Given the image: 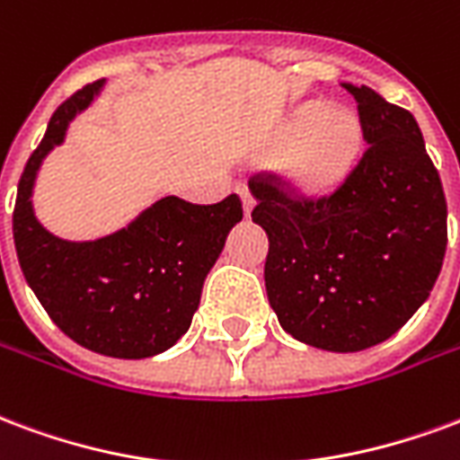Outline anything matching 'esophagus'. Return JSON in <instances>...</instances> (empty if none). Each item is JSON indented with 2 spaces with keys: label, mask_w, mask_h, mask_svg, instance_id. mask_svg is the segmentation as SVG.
Masks as SVG:
<instances>
[{
  "label": "esophagus",
  "mask_w": 460,
  "mask_h": 460,
  "mask_svg": "<svg viewBox=\"0 0 460 460\" xmlns=\"http://www.w3.org/2000/svg\"><path fill=\"white\" fill-rule=\"evenodd\" d=\"M236 192L241 195V202H243V212H246V217H248V214H251V209H253V195H251V190H248L246 185L236 187Z\"/></svg>",
  "instance_id": "obj_1"
}]
</instances>
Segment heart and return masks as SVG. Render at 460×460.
I'll return each instance as SVG.
<instances>
[{
    "instance_id": "obj_1",
    "label": "heart",
    "mask_w": 460,
    "mask_h": 460,
    "mask_svg": "<svg viewBox=\"0 0 460 460\" xmlns=\"http://www.w3.org/2000/svg\"><path fill=\"white\" fill-rule=\"evenodd\" d=\"M285 144L292 146V182L307 192L334 190L356 165L363 148V126L346 109L309 102L285 126Z\"/></svg>"
}]
</instances>
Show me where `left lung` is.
Instances as JSON below:
<instances>
[{
  "label": "left lung",
  "mask_w": 460,
  "mask_h": 460,
  "mask_svg": "<svg viewBox=\"0 0 460 460\" xmlns=\"http://www.w3.org/2000/svg\"><path fill=\"white\" fill-rule=\"evenodd\" d=\"M366 153L332 195L297 197L256 175L253 221L270 241L265 290L280 326L322 351L353 353L400 332L429 297L447 253V197L410 111L366 84Z\"/></svg>",
  "instance_id": "left-lung-1"
}]
</instances>
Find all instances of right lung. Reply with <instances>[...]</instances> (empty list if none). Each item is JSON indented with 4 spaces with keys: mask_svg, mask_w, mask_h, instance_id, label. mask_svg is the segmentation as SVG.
I'll return each mask as SVG.
<instances>
[{
    "mask_svg": "<svg viewBox=\"0 0 460 460\" xmlns=\"http://www.w3.org/2000/svg\"><path fill=\"white\" fill-rule=\"evenodd\" d=\"M102 87L104 80L84 84L53 111L19 180L13 243L23 278L63 334L102 356L148 358L190 329L204 278L243 207L239 195L217 204L170 195L102 239L66 241L43 229L31 202L40 163Z\"/></svg>",
    "mask_w": 460,
    "mask_h": 460,
    "instance_id": "1",
    "label": "right lung"
}]
</instances>
